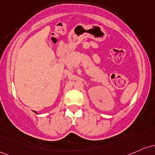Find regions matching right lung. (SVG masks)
I'll return each mask as SVG.
<instances>
[{"label":"right lung","instance_id":"1","mask_svg":"<svg viewBox=\"0 0 155 155\" xmlns=\"http://www.w3.org/2000/svg\"><path fill=\"white\" fill-rule=\"evenodd\" d=\"M34 112H35V113H36V111H34Z\"/></svg>","mask_w":155,"mask_h":155}]
</instances>
